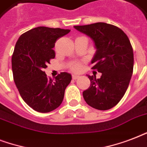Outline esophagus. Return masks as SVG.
Returning a JSON list of instances; mask_svg holds the SVG:
<instances>
[{
	"mask_svg": "<svg viewBox=\"0 0 147 147\" xmlns=\"http://www.w3.org/2000/svg\"><path fill=\"white\" fill-rule=\"evenodd\" d=\"M78 78H79V76H78V75H72V78H73V79H75V80Z\"/></svg>",
	"mask_w": 147,
	"mask_h": 147,
	"instance_id": "1",
	"label": "esophagus"
}]
</instances>
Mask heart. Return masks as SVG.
<instances>
[{"label": "heart", "instance_id": "b5f03b06", "mask_svg": "<svg viewBox=\"0 0 147 147\" xmlns=\"http://www.w3.org/2000/svg\"><path fill=\"white\" fill-rule=\"evenodd\" d=\"M71 69L72 71H80L81 69H82V65L79 62H74L71 65Z\"/></svg>", "mask_w": 147, "mask_h": 147}]
</instances>
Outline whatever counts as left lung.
Wrapping results in <instances>:
<instances>
[{
  "mask_svg": "<svg viewBox=\"0 0 147 147\" xmlns=\"http://www.w3.org/2000/svg\"><path fill=\"white\" fill-rule=\"evenodd\" d=\"M74 28L93 40L96 53L91 62L92 69L101 73L100 78L88 76L91 85L83 92V98L95 109H111L123 98L132 76L134 52L130 40L122 30L106 23Z\"/></svg>",
  "mask_w": 147,
  "mask_h": 147,
  "instance_id": "1",
  "label": "left lung"
}]
</instances>
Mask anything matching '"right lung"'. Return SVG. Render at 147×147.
I'll list each match as a JSON object with an SVG mask.
<instances>
[{"instance_id":"obj_1","label":"right lung","mask_w":147,"mask_h":147,"mask_svg":"<svg viewBox=\"0 0 147 147\" xmlns=\"http://www.w3.org/2000/svg\"><path fill=\"white\" fill-rule=\"evenodd\" d=\"M70 30L38 26L22 34L12 55L13 80L23 100L36 111L47 113L62 104L71 76L61 72L55 80L43 71L55 58V41Z\"/></svg>"}]
</instances>
